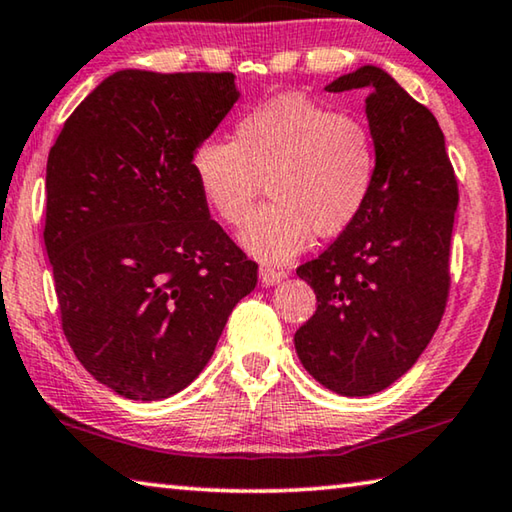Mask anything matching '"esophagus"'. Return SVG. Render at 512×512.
Masks as SVG:
<instances>
[{
	"mask_svg": "<svg viewBox=\"0 0 512 512\" xmlns=\"http://www.w3.org/2000/svg\"><path fill=\"white\" fill-rule=\"evenodd\" d=\"M282 278H285V273L275 271L273 266H266V264L259 266V280H262V285L273 287V285H278Z\"/></svg>",
	"mask_w": 512,
	"mask_h": 512,
	"instance_id": "34e87169",
	"label": "esophagus"
}]
</instances>
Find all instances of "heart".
<instances>
[{
  "label": "heart",
  "instance_id": "b5f03b06",
  "mask_svg": "<svg viewBox=\"0 0 512 512\" xmlns=\"http://www.w3.org/2000/svg\"><path fill=\"white\" fill-rule=\"evenodd\" d=\"M191 170L209 209L232 227L248 221L266 182L273 202L253 216L241 241L264 262H287L314 232L335 237L362 214L378 148L362 118L282 95L243 113L234 141H202Z\"/></svg>",
  "mask_w": 512,
  "mask_h": 512
}]
</instances>
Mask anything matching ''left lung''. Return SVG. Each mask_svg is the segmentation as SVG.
Listing matches in <instances>:
<instances>
[{"instance_id":"8db88e82","label":"left lung","mask_w":512,"mask_h":512,"mask_svg":"<svg viewBox=\"0 0 512 512\" xmlns=\"http://www.w3.org/2000/svg\"><path fill=\"white\" fill-rule=\"evenodd\" d=\"M367 91L378 173L362 214L296 273L316 312L296 330L303 367L342 396L399 380L440 326L451 289L458 180L431 111L385 70L362 66L326 86Z\"/></svg>"}]
</instances>
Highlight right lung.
<instances>
[{
  "label": "right lung",
  "mask_w": 512,
  "mask_h": 512,
  "mask_svg": "<svg viewBox=\"0 0 512 512\" xmlns=\"http://www.w3.org/2000/svg\"><path fill=\"white\" fill-rule=\"evenodd\" d=\"M237 97L232 72L120 70L70 113L47 157L43 239L63 335L125 399L193 383L257 285L191 170Z\"/></svg>",
  "instance_id": "add662e5"
}]
</instances>
